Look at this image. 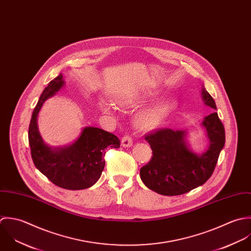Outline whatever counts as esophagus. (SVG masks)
<instances>
[{"mask_svg": "<svg viewBox=\"0 0 251 251\" xmlns=\"http://www.w3.org/2000/svg\"><path fill=\"white\" fill-rule=\"evenodd\" d=\"M121 146L123 148H130L133 146V140L130 136H124L121 140Z\"/></svg>", "mask_w": 251, "mask_h": 251, "instance_id": "1", "label": "esophagus"}]
</instances>
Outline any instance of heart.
I'll return each instance as SVG.
<instances>
[{
    "label": "heart",
    "instance_id": "obj_1",
    "mask_svg": "<svg viewBox=\"0 0 251 251\" xmlns=\"http://www.w3.org/2000/svg\"><path fill=\"white\" fill-rule=\"evenodd\" d=\"M100 105L104 111H108L111 108V104L107 101H101ZM171 107L172 101L164 100L143 109L135 116V126L143 131H150L156 128L168 114Z\"/></svg>",
    "mask_w": 251,
    "mask_h": 251
}]
</instances>
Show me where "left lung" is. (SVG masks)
Instances as JSON below:
<instances>
[{
  "label": "left lung",
  "mask_w": 251,
  "mask_h": 251,
  "mask_svg": "<svg viewBox=\"0 0 251 251\" xmlns=\"http://www.w3.org/2000/svg\"><path fill=\"white\" fill-rule=\"evenodd\" d=\"M201 93L203 103L216 109L215 101L203 86ZM201 125L209 144L199 154L190 150L186 131L165 128L146 137L153 154L140 171L147 187L164 196H176L202 185L211 176L225 145V131L217 112L205 116Z\"/></svg>",
  "instance_id": "8db88e82"
}]
</instances>
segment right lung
Masks as SVG:
<instances>
[{
    "label": "right lung",
    "mask_w": 251,
    "mask_h": 251,
    "mask_svg": "<svg viewBox=\"0 0 251 251\" xmlns=\"http://www.w3.org/2000/svg\"><path fill=\"white\" fill-rule=\"evenodd\" d=\"M65 85L60 74L43 91L29 125V145L33 162L37 169L55 185L69 190H81L94 185L104 167L106 148L118 149L119 139L111 133L96 127L82 129L78 139L64 148L47 145L38 128V114L48 99L53 97Z\"/></svg>",
    "instance_id": "obj_1"
}]
</instances>
